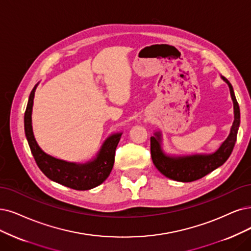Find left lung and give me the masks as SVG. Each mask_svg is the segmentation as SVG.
<instances>
[{
  "label": "left lung",
  "mask_w": 251,
  "mask_h": 251,
  "mask_svg": "<svg viewBox=\"0 0 251 251\" xmlns=\"http://www.w3.org/2000/svg\"><path fill=\"white\" fill-rule=\"evenodd\" d=\"M221 78L227 83L234 103V122L228 136L218 149L211 154L175 156L166 154L163 151L161 132L156 131L154 136H151V156L156 169L165 177L179 182L199 180L224 164L233 152L240 127V107L233 86L225 76H221Z\"/></svg>",
  "instance_id": "1"
}]
</instances>
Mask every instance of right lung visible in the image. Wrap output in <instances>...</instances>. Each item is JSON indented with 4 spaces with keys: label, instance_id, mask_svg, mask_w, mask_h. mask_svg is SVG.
<instances>
[{
    "label": "right lung",
    "instance_id": "right-lung-1",
    "mask_svg": "<svg viewBox=\"0 0 251 251\" xmlns=\"http://www.w3.org/2000/svg\"><path fill=\"white\" fill-rule=\"evenodd\" d=\"M37 86L38 83L31 92L25 113V133L37 165L51 181L75 190H89L103 183L113 170L116 148L122 132L109 135L96 157L85 163L65 161L46 154L37 144L32 127L33 102Z\"/></svg>",
    "mask_w": 251,
    "mask_h": 251
}]
</instances>
